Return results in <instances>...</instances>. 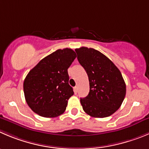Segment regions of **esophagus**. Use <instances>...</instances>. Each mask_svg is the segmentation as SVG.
<instances>
[{"label":"esophagus","mask_w":149,"mask_h":149,"mask_svg":"<svg viewBox=\"0 0 149 149\" xmlns=\"http://www.w3.org/2000/svg\"><path fill=\"white\" fill-rule=\"evenodd\" d=\"M77 91H78V88H77V86L74 87V93H77Z\"/></svg>","instance_id":"34e87169"}]
</instances>
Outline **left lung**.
I'll use <instances>...</instances> for the list:
<instances>
[{"label":"left lung","instance_id":"8db88e82","mask_svg":"<svg viewBox=\"0 0 149 149\" xmlns=\"http://www.w3.org/2000/svg\"><path fill=\"white\" fill-rule=\"evenodd\" d=\"M75 51L90 86L88 95L80 98L83 110L94 118L111 116L121 107L126 95V84L121 72L97 49L82 47Z\"/></svg>","mask_w":149,"mask_h":149}]
</instances>
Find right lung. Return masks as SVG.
<instances>
[{
    "mask_svg": "<svg viewBox=\"0 0 149 149\" xmlns=\"http://www.w3.org/2000/svg\"><path fill=\"white\" fill-rule=\"evenodd\" d=\"M77 57L74 51L58 49L40 61L27 74L23 83L26 102L34 113L54 118L64 113L74 94L68 68Z\"/></svg>",
    "mask_w": 149,
    "mask_h": 149,
    "instance_id": "1",
    "label": "right lung"
}]
</instances>
